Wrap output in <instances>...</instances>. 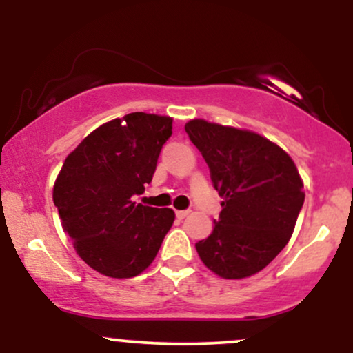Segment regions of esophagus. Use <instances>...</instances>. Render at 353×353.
Instances as JSON below:
<instances>
[{
    "mask_svg": "<svg viewBox=\"0 0 353 353\" xmlns=\"http://www.w3.org/2000/svg\"><path fill=\"white\" fill-rule=\"evenodd\" d=\"M189 216V210H176V217L177 219H184Z\"/></svg>",
    "mask_w": 353,
    "mask_h": 353,
    "instance_id": "esophagus-1",
    "label": "esophagus"
}]
</instances>
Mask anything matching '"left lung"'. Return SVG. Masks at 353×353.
I'll return each mask as SVG.
<instances>
[{
  "mask_svg": "<svg viewBox=\"0 0 353 353\" xmlns=\"http://www.w3.org/2000/svg\"><path fill=\"white\" fill-rule=\"evenodd\" d=\"M185 132L224 199L212 234L196 244L201 261L222 279L261 272L287 245L305 199L292 157L261 134L204 119Z\"/></svg>",
  "mask_w": 353,
  "mask_h": 353,
  "instance_id": "obj_1",
  "label": "left lung"
}]
</instances>
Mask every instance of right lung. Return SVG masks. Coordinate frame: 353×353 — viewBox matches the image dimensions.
Returning <instances> with one entry per match:
<instances>
[{"instance_id": "obj_1", "label": "right lung", "mask_w": 353, "mask_h": 353, "mask_svg": "<svg viewBox=\"0 0 353 353\" xmlns=\"http://www.w3.org/2000/svg\"><path fill=\"white\" fill-rule=\"evenodd\" d=\"M171 134L172 117L131 112L94 129L64 161L52 201L76 252L99 274L136 277L159 252L176 214L132 197L152 181Z\"/></svg>"}]
</instances>
